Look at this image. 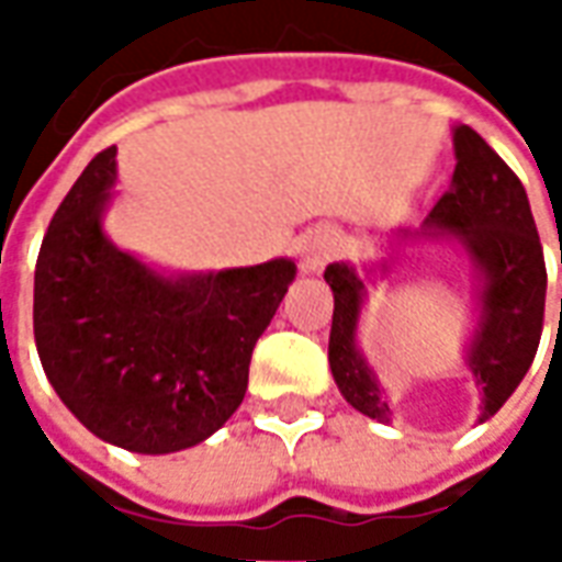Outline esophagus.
Returning a JSON list of instances; mask_svg holds the SVG:
<instances>
[{"instance_id": "34e87169", "label": "esophagus", "mask_w": 562, "mask_h": 562, "mask_svg": "<svg viewBox=\"0 0 562 562\" xmlns=\"http://www.w3.org/2000/svg\"><path fill=\"white\" fill-rule=\"evenodd\" d=\"M337 252V240H334V234L328 232H316L304 246V270L306 273H318V270L328 265L330 258Z\"/></svg>"}]
</instances>
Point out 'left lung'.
Here are the masks:
<instances>
[{"label": "left lung", "instance_id": "left-lung-1", "mask_svg": "<svg viewBox=\"0 0 562 562\" xmlns=\"http://www.w3.org/2000/svg\"><path fill=\"white\" fill-rule=\"evenodd\" d=\"M451 140L458 159L451 186L436 201L422 228L391 232L389 256L367 261L364 268L334 261L325 270V282L334 292L330 373L346 403L376 422H391V406L385 389L379 385L376 370L358 346V325L367 301V282L389 273L397 261V246L409 240L454 244L475 268V328L467 342L463 364L470 367L475 385L482 389L479 424L499 413V406L518 389L542 337L548 273L527 192L515 171L484 144L479 132L454 126Z\"/></svg>", "mask_w": 562, "mask_h": 562}]
</instances>
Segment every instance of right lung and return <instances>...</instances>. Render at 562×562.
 Segmentation results:
<instances>
[{"mask_svg":"<svg viewBox=\"0 0 562 562\" xmlns=\"http://www.w3.org/2000/svg\"><path fill=\"white\" fill-rule=\"evenodd\" d=\"M116 147L83 168L35 265V346L90 434L138 454L183 451L244 403L249 361L292 285V258L165 273L108 237Z\"/></svg>","mask_w":562,"mask_h":562,"instance_id":"1","label":"right lung"}]
</instances>
